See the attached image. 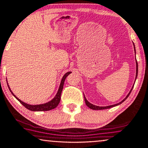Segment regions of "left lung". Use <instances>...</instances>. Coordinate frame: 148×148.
<instances>
[{"mask_svg": "<svg viewBox=\"0 0 148 148\" xmlns=\"http://www.w3.org/2000/svg\"><path fill=\"white\" fill-rule=\"evenodd\" d=\"M133 45H134V53H136V50H135V47H134V44L133 43ZM136 58V57H135ZM137 75H138V63L137 62H136V77H135V80L136 79V77H137ZM133 87H134V85L132 86V88H131V90L130 92H129V93L127 95V96L125 97V98H124L123 100H122L121 101H120L119 103H116V104H114V105H111V106H95V105H93L92 104V103H90V102H89L88 100L86 99V97L84 96V100H85V103L86 104L88 108H90V109H92V110H103V109H108V108H110L112 107H114V106H118L119 104H121V103H123V101H125V99H127V97H128V96L130 95L131 91H132Z\"/></svg>", "mask_w": 148, "mask_h": 148, "instance_id": "1", "label": "left lung"}]
</instances>
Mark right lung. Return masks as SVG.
<instances>
[{
  "label": "right lung",
  "mask_w": 148,
  "mask_h": 148,
  "mask_svg": "<svg viewBox=\"0 0 148 148\" xmlns=\"http://www.w3.org/2000/svg\"><path fill=\"white\" fill-rule=\"evenodd\" d=\"M70 73H71V71L67 72L66 73L64 74V75L63 76L62 78L59 89H58L57 93H56V96L53 97V99L51 100V101L47 102V103H42V104L31 105V104H28V103H25V102L21 101L20 99H18L17 97H16L15 95L13 93L12 90H11L10 88V86H9L8 84H7V86H8V88H9V89H10V92H12V94L16 98V99H18V101L21 102V103H22V104H23L25 108H26L28 109V110H32V111H48V110H53V109L56 108L58 106V104H59V103L60 101V99H61V93H62V89H63L64 83L65 79Z\"/></svg>",
  "instance_id": "1"
}]
</instances>
